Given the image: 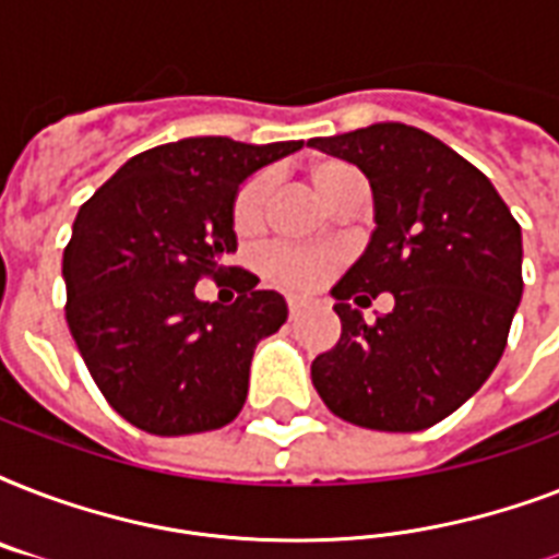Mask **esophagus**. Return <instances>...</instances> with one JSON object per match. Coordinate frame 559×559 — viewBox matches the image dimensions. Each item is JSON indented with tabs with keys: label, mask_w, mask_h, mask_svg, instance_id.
<instances>
[{
	"label": "esophagus",
	"mask_w": 559,
	"mask_h": 559,
	"mask_svg": "<svg viewBox=\"0 0 559 559\" xmlns=\"http://www.w3.org/2000/svg\"><path fill=\"white\" fill-rule=\"evenodd\" d=\"M305 307H307L305 298H298V296H289V298H287V310H289V316H293V319H296V316L301 313Z\"/></svg>",
	"instance_id": "34e87169"
}]
</instances>
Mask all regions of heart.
<instances>
[{
  "instance_id": "b5f03b06",
  "label": "heart",
  "mask_w": 559,
  "mask_h": 559,
  "mask_svg": "<svg viewBox=\"0 0 559 559\" xmlns=\"http://www.w3.org/2000/svg\"><path fill=\"white\" fill-rule=\"evenodd\" d=\"M359 177L348 165L342 162H322L310 170V186H313L316 197L331 205L342 191H348L350 186H357ZM266 197H270V182L263 177L249 179L235 197V219L237 235H254L263 226L266 217ZM340 266V254L331 249H272L263 258V270L275 284L289 289H313L322 281L333 275V270Z\"/></svg>"
}]
</instances>
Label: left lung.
<instances>
[{"mask_svg":"<svg viewBox=\"0 0 559 559\" xmlns=\"http://www.w3.org/2000/svg\"><path fill=\"white\" fill-rule=\"evenodd\" d=\"M371 182L366 252L336 287L342 336L313 359L324 406L380 432H420L493 373L522 298V228L464 156L417 127L385 121L310 139ZM380 292L395 310L366 323L347 305Z\"/></svg>","mask_w":559,"mask_h":559,"instance_id":"1","label":"left lung"}]
</instances>
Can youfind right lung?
Returning a JSON list of instances; mask_svg holds the SVG:
<instances>
[{"mask_svg": "<svg viewBox=\"0 0 559 559\" xmlns=\"http://www.w3.org/2000/svg\"><path fill=\"white\" fill-rule=\"evenodd\" d=\"M301 144H159L78 211L63 252L66 322L100 394L144 432H211L240 415L254 348L287 322V301L246 270L235 305L200 301L193 287L235 270L223 261L237 249L240 182Z\"/></svg>", "mask_w": 559, "mask_h": 559, "instance_id": "add662e5", "label": "right lung"}]
</instances>
